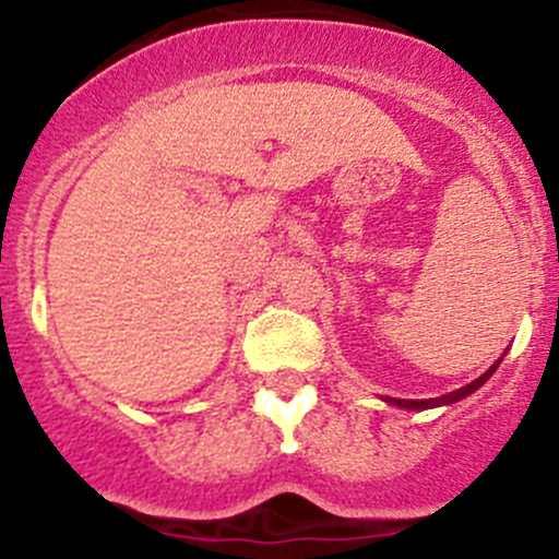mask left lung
<instances>
[{"label":"left lung","instance_id":"1","mask_svg":"<svg viewBox=\"0 0 559 559\" xmlns=\"http://www.w3.org/2000/svg\"><path fill=\"white\" fill-rule=\"evenodd\" d=\"M497 366H500V360L495 362V366L489 368V371L486 373H480L478 379H475V382H469V384H464V388H459V390H453V393H448V395H440V399H424V401H415V399H384L388 401V404H393V406H401V409H431V406H442V404H456V401H462V399H467L469 393H475V390L480 388V384L486 382V379L491 377V373L497 371Z\"/></svg>","mask_w":559,"mask_h":559}]
</instances>
